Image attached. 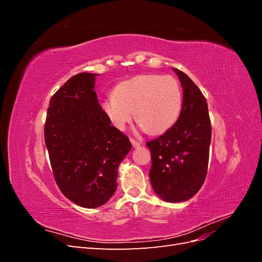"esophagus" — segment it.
Masks as SVG:
<instances>
[{"label":"esophagus","instance_id":"1","mask_svg":"<svg viewBox=\"0 0 262 262\" xmlns=\"http://www.w3.org/2000/svg\"><path fill=\"white\" fill-rule=\"evenodd\" d=\"M130 141H131V143H132V145H133V147H139L140 145H141V143L139 141H137L136 139H130Z\"/></svg>","mask_w":262,"mask_h":262}]
</instances>
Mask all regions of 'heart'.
I'll return each mask as SVG.
<instances>
[{
  "mask_svg": "<svg viewBox=\"0 0 262 262\" xmlns=\"http://www.w3.org/2000/svg\"><path fill=\"white\" fill-rule=\"evenodd\" d=\"M184 108V92L172 76L139 75L119 84L102 109L116 129L124 130L134 118L139 126L153 136L169 131Z\"/></svg>",
  "mask_w": 262,
  "mask_h": 262,
  "instance_id": "obj_1",
  "label": "heart"
}]
</instances>
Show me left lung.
<instances>
[{
  "mask_svg": "<svg viewBox=\"0 0 262 262\" xmlns=\"http://www.w3.org/2000/svg\"><path fill=\"white\" fill-rule=\"evenodd\" d=\"M173 71L184 89L182 113L169 131L146 145L152 158L149 180L154 191L167 202H181L199 191L207 177L211 121L199 87L182 71Z\"/></svg>",
  "mask_w": 262,
  "mask_h": 262,
  "instance_id": "8db88e82",
  "label": "left lung"
}]
</instances>
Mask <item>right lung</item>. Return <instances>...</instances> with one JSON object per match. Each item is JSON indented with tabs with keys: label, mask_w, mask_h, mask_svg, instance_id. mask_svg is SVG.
<instances>
[{
	"label": "right lung",
	"mask_w": 262,
	"mask_h": 262,
	"mask_svg": "<svg viewBox=\"0 0 262 262\" xmlns=\"http://www.w3.org/2000/svg\"><path fill=\"white\" fill-rule=\"evenodd\" d=\"M96 75L78 73L63 84L49 101L45 122L55 182L69 200L91 209L115 193L119 164L132 146L100 107Z\"/></svg>",
	"instance_id": "obj_1"
}]
</instances>
